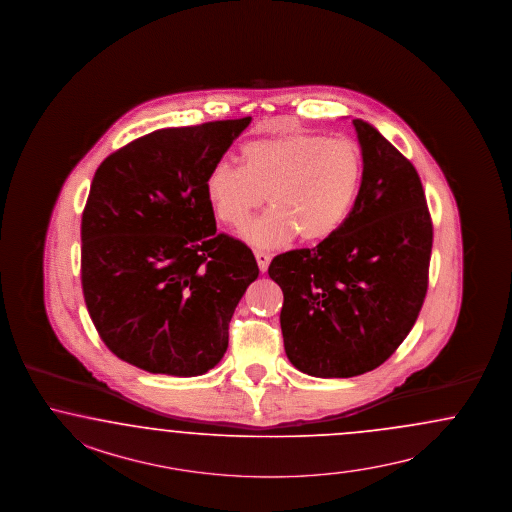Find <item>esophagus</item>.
Returning <instances> with one entry per match:
<instances>
[{"label": "esophagus", "instance_id": "esophagus-1", "mask_svg": "<svg viewBox=\"0 0 512 512\" xmlns=\"http://www.w3.org/2000/svg\"><path fill=\"white\" fill-rule=\"evenodd\" d=\"M254 256H256V262H258L260 271L265 273V271H267V267H269V260H271V256H269L267 252H262V250H256V252H254Z\"/></svg>", "mask_w": 512, "mask_h": 512}]
</instances>
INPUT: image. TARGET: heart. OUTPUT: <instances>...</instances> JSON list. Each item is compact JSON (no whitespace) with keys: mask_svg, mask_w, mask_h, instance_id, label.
<instances>
[{"mask_svg":"<svg viewBox=\"0 0 512 512\" xmlns=\"http://www.w3.org/2000/svg\"><path fill=\"white\" fill-rule=\"evenodd\" d=\"M365 158L358 143L318 133L254 139L243 165L218 162L205 194L226 226L239 228L262 203L273 209L248 222L243 239L256 248H282L297 235L322 243L343 228L362 192Z\"/></svg>","mask_w":512,"mask_h":512,"instance_id":"1","label":"heart"}]
</instances>
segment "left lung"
I'll use <instances>...</instances> for the list:
<instances>
[{
	"label": "left lung",
	"instance_id": "1",
	"mask_svg": "<svg viewBox=\"0 0 512 512\" xmlns=\"http://www.w3.org/2000/svg\"><path fill=\"white\" fill-rule=\"evenodd\" d=\"M362 192L343 228L314 248L273 258L290 363L318 379H348L386 362L413 330L428 292L433 243L414 165L362 118Z\"/></svg>",
	"mask_w": 512,
	"mask_h": 512
}]
</instances>
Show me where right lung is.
<instances>
[{
    "label": "right lung",
    "instance_id": "obj_1",
    "mask_svg": "<svg viewBox=\"0 0 512 512\" xmlns=\"http://www.w3.org/2000/svg\"><path fill=\"white\" fill-rule=\"evenodd\" d=\"M250 120L156 130L99 165L81 279L99 337L122 362L198 377L224 358L233 311L260 269L245 243L216 233L205 181Z\"/></svg>",
    "mask_w": 512,
    "mask_h": 512
}]
</instances>
